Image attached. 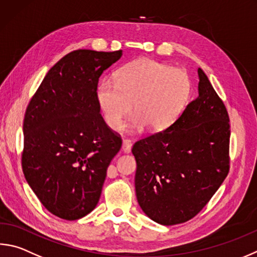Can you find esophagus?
Wrapping results in <instances>:
<instances>
[{
    "label": "esophagus",
    "instance_id": "obj_1",
    "mask_svg": "<svg viewBox=\"0 0 257 257\" xmlns=\"http://www.w3.org/2000/svg\"><path fill=\"white\" fill-rule=\"evenodd\" d=\"M132 147H133L132 142H130L129 139H123V141H122V151L128 154V153L132 152Z\"/></svg>",
    "mask_w": 257,
    "mask_h": 257
}]
</instances>
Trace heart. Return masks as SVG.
<instances>
[{"label":"heart","instance_id":"obj_1","mask_svg":"<svg viewBox=\"0 0 257 257\" xmlns=\"http://www.w3.org/2000/svg\"><path fill=\"white\" fill-rule=\"evenodd\" d=\"M190 92L191 81L183 69L143 58L123 65L116 72L115 81L102 80L96 100L105 122L113 130L122 127L133 106L130 130L146 125L151 132H161L179 118Z\"/></svg>","mask_w":257,"mask_h":257}]
</instances>
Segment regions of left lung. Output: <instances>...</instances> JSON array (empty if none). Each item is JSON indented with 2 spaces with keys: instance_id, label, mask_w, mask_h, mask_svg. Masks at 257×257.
Returning a JSON list of instances; mask_svg holds the SVG:
<instances>
[{
  "instance_id": "8db88e82",
  "label": "left lung",
  "mask_w": 257,
  "mask_h": 257,
  "mask_svg": "<svg viewBox=\"0 0 257 257\" xmlns=\"http://www.w3.org/2000/svg\"><path fill=\"white\" fill-rule=\"evenodd\" d=\"M198 74L197 99L173 124L139 139L132 151L139 206L164 226L197 216L229 172V115L201 68Z\"/></svg>"
}]
</instances>
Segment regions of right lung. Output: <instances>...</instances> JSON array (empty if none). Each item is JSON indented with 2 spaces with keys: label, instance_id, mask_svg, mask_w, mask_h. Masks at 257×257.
Wrapping results in <instances>:
<instances>
[{
  "label": "right lung",
  "instance_id": "1",
  "mask_svg": "<svg viewBox=\"0 0 257 257\" xmlns=\"http://www.w3.org/2000/svg\"><path fill=\"white\" fill-rule=\"evenodd\" d=\"M122 50L78 49L49 69L27 106L22 170L43 206L65 220L90 213L122 141L100 113L101 74Z\"/></svg>",
  "mask_w": 257,
  "mask_h": 257
}]
</instances>
